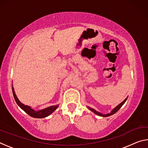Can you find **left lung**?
Instances as JSON below:
<instances>
[{
  "mask_svg": "<svg viewBox=\"0 0 148 148\" xmlns=\"http://www.w3.org/2000/svg\"><path fill=\"white\" fill-rule=\"evenodd\" d=\"M127 98H126L121 103H120L118 106H117L116 108H115L112 110V111L111 112V113H110V114H101V113H99V112H97L96 110H94V109H92V108H89V107H87L90 110H91L92 112H93L95 114H97V115H98V116H102V117H108V116H112V115H113V114H114L115 113H116V112L118 111V110L121 108V106H123V104L125 103V101H127Z\"/></svg>",
  "mask_w": 148,
  "mask_h": 148,
  "instance_id": "1",
  "label": "left lung"
}]
</instances>
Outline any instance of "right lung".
<instances>
[{"label":"right lung","instance_id":"right-lung-1","mask_svg":"<svg viewBox=\"0 0 148 148\" xmlns=\"http://www.w3.org/2000/svg\"><path fill=\"white\" fill-rule=\"evenodd\" d=\"M12 92H13L14 99L15 101H16L17 105H18V106L21 108L22 110H23L27 114L29 115L30 116L35 117V118H43V117H46L47 116H48L49 115L51 114L52 112L55 111V110L57 108V107H58V106H49L48 108H45L44 110L36 112L32 110L30 106H26V105H24L20 102L18 99L17 98L16 94H15L13 87H12Z\"/></svg>","mask_w":148,"mask_h":148}]
</instances>
